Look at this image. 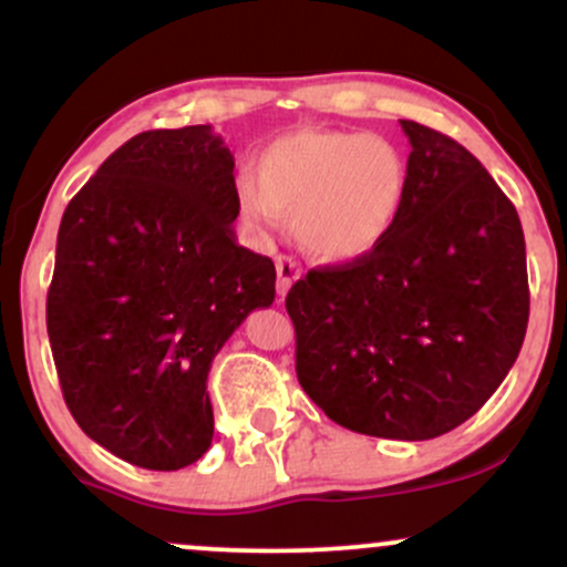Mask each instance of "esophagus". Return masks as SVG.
Here are the masks:
<instances>
[{"mask_svg":"<svg viewBox=\"0 0 567 567\" xmlns=\"http://www.w3.org/2000/svg\"><path fill=\"white\" fill-rule=\"evenodd\" d=\"M275 266H277V292L279 296H285V292L290 290V285L301 277V266L292 261L290 256H277Z\"/></svg>","mask_w":567,"mask_h":567,"instance_id":"34e87169","label":"esophagus"}]
</instances>
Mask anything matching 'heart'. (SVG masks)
<instances>
[{
  "label": "heart",
  "instance_id": "b5f03b06",
  "mask_svg": "<svg viewBox=\"0 0 567 567\" xmlns=\"http://www.w3.org/2000/svg\"><path fill=\"white\" fill-rule=\"evenodd\" d=\"M405 154L379 133L298 127L258 152L256 175L234 181L237 213L256 237L292 216V234L320 261H357L379 247L408 199Z\"/></svg>",
  "mask_w": 567,
  "mask_h": 567
}]
</instances>
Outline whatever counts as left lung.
Instances as JSON below:
<instances>
[{"label": "left lung", "instance_id": "left-lung-1", "mask_svg": "<svg viewBox=\"0 0 567 567\" xmlns=\"http://www.w3.org/2000/svg\"><path fill=\"white\" fill-rule=\"evenodd\" d=\"M410 186L373 252L311 269L285 306L296 373L336 424L432 440L472 419L528 328L525 237L491 173L437 130L400 120Z\"/></svg>", "mask_w": 567, "mask_h": 567}]
</instances>
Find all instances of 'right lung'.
<instances>
[{
    "instance_id": "obj_1",
    "label": "right lung",
    "mask_w": 567,
    "mask_h": 567,
    "mask_svg": "<svg viewBox=\"0 0 567 567\" xmlns=\"http://www.w3.org/2000/svg\"><path fill=\"white\" fill-rule=\"evenodd\" d=\"M237 216L231 152L192 125L130 138L61 218L48 336L63 400L141 470L207 453L213 360L275 303V264L237 243Z\"/></svg>"
}]
</instances>
